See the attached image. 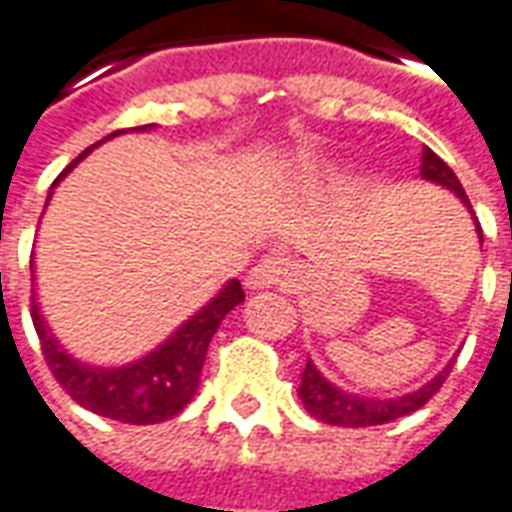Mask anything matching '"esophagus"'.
Here are the masks:
<instances>
[{
	"label": "esophagus",
	"instance_id": "1",
	"mask_svg": "<svg viewBox=\"0 0 512 512\" xmlns=\"http://www.w3.org/2000/svg\"><path fill=\"white\" fill-rule=\"evenodd\" d=\"M295 278V267L281 259V256H262L259 262L250 267L245 275L248 289H270L275 284H289Z\"/></svg>",
	"mask_w": 512,
	"mask_h": 512
}]
</instances>
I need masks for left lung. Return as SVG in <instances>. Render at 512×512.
Instances as JSON below:
<instances>
[{"instance_id":"left-lung-1","label":"left lung","mask_w":512,"mask_h":512,"mask_svg":"<svg viewBox=\"0 0 512 512\" xmlns=\"http://www.w3.org/2000/svg\"><path fill=\"white\" fill-rule=\"evenodd\" d=\"M422 179L433 181L444 190L455 192L460 198V204L466 206L471 212L469 195L463 190V184L458 181V176L452 173L444 159L433 154L430 148H424L422 154ZM474 217V212H471ZM474 226H477V237H480L482 245V228L474 217ZM449 369H452V361H449L436 378H430L424 386H419L416 391H408L402 397H366V394H355V391L339 389L336 383L322 375L320 369L314 366V361L308 358L306 369L300 375V386H297V397L303 400L306 411L320 419L325 424H336V427H372V424H386L400 419V416H408V413L419 411L424 402L430 400L441 383L447 380Z\"/></svg>"}]
</instances>
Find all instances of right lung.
<instances>
[{
    "label": "right lung",
    "instance_id": "obj_1",
    "mask_svg": "<svg viewBox=\"0 0 512 512\" xmlns=\"http://www.w3.org/2000/svg\"><path fill=\"white\" fill-rule=\"evenodd\" d=\"M148 129H154V123L137 126L134 132H148ZM115 134L121 132H112L110 137ZM110 137H104V140H110ZM104 140L90 146L88 151H82L57 176L49 190V198H46V206L52 201L54 187L74 170L76 162H82ZM30 270L35 273V264H30ZM242 300H245L242 284L237 278H231L204 308H198L190 320L181 322L159 347L123 366H96L68 353L63 344L57 342V336L43 317L38 295H32V322H35V331H38L52 375L82 408L115 419V422L157 424L173 419L195 397V391L201 386L209 342L220 328V322L226 320L228 311L237 308Z\"/></svg>",
    "mask_w": 512,
    "mask_h": 512
}]
</instances>
